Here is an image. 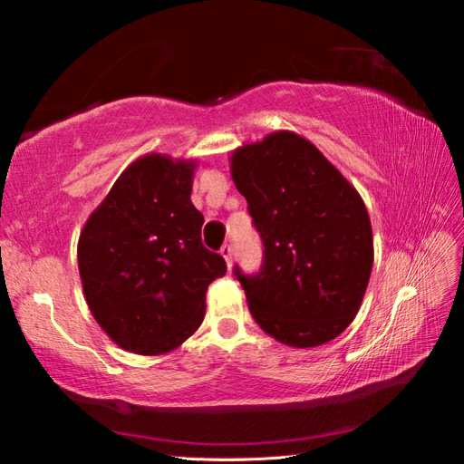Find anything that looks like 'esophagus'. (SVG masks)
I'll return each instance as SVG.
<instances>
[{
    "instance_id": "obj_1",
    "label": "esophagus",
    "mask_w": 464,
    "mask_h": 464,
    "mask_svg": "<svg viewBox=\"0 0 464 464\" xmlns=\"http://www.w3.org/2000/svg\"><path fill=\"white\" fill-rule=\"evenodd\" d=\"M221 256L225 257L227 266H229V268H231V264H233V247L229 246V243H225V246L221 247Z\"/></svg>"
}]
</instances>
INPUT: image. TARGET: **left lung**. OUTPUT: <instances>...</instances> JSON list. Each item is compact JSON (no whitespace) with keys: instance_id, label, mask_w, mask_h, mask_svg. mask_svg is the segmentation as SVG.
<instances>
[{"instance_id":"1","label":"left lung","mask_w":464,"mask_h":464,"mask_svg":"<svg viewBox=\"0 0 464 464\" xmlns=\"http://www.w3.org/2000/svg\"><path fill=\"white\" fill-rule=\"evenodd\" d=\"M264 246L260 272L233 274L256 324L278 342L313 348L356 317L372 270V227L356 188L295 132H272L231 157Z\"/></svg>"}]
</instances>
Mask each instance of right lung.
<instances>
[{"instance_id": "1", "label": "right lung", "mask_w": 464, "mask_h": 464, "mask_svg": "<svg viewBox=\"0 0 464 464\" xmlns=\"http://www.w3.org/2000/svg\"><path fill=\"white\" fill-rule=\"evenodd\" d=\"M192 161L145 155L122 171L85 223L77 264L93 319L121 348L166 354L204 319V295L227 264L202 246Z\"/></svg>"}]
</instances>
